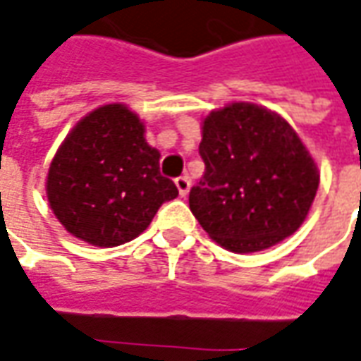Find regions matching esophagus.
Segmentation results:
<instances>
[{"mask_svg": "<svg viewBox=\"0 0 361 361\" xmlns=\"http://www.w3.org/2000/svg\"><path fill=\"white\" fill-rule=\"evenodd\" d=\"M176 188L180 191L181 197H185L188 191H190V178H188V176H180V178L176 180Z\"/></svg>", "mask_w": 361, "mask_h": 361, "instance_id": "34e87169", "label": "esophagus"}]
</instances>
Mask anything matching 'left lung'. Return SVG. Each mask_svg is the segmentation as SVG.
I'll return each mask as SVG.
<instances>
[{
    "mask_svg": "<svg viewBox=\"0 0 361 361\" xmlns=\"http://www.w3.org/2000/svg\"><path fill=\"white\" fill-rule=\"evenodd\" d=\"M205 173L190 191L195 219L223 249L257 252L293 235L320 173L294 128L273 110L233 102L201 126Z\"/></svg>",
    "mask_w": 361,
    "mask_h": 361,
    "instance_id": "1",
    "label": "left lung"
}]
</instances>
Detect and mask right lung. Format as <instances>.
<instances>
[{
    "instance_id": "obj_1",
    "label": "right lung",
    "mask_w": 361,
    "mask_h": 361,
    "mask_svg": "<svg viewBox=\"0 0 361 361\" xmlns=\"http://www.w3.org/2000/svg\"><path fill=\"white\" fill-rule=\"evenodd\" d=\"M144 132V122L116 102L88 112L68 132L47 173V200L71 235L118 247L146 231L161 203L178 197Z\"/></svg>"
}]
</instances>
